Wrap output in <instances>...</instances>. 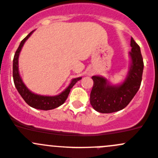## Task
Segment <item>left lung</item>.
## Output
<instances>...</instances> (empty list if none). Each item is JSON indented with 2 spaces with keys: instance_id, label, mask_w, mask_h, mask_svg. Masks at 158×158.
I'll list each match as a JSON object with an SVG mask.
<instances>
[{
  "instance_id": "8db88e82",
  "label": "left lung",
  "mask_w": 158,
  "mask_h": 158,
  "mask_svg": "<svg viewBox=\"0 0 158 158\" xmlns=\"http://www.w3.org/2000/svg\"><path fill=\"white\" fill-rule=\"evenodd\" d=\"M131 59L130 70L126 80L119 86H112L104 77L93 76L94 84L90 95V103L96 111L110 114L119 111L128 105L141 85L143 59L139 46L131 38Z\"/></svg>"
}]
</instances>
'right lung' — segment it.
Returning <instances> with one entry per match:
<instances>
[{
	"mask_svg": "<svg viewBox=\"0 0 158 158\" xmlns=\"http://www.w3.org/2000/svg\"><path fill=\"white\" fill-rule=\"evenodd\" d=\"M33 32H34V30L30 32V34L22 40L16 52H15L14 59H13V81H14V84H15V86L16 88L17 91L19 92V93L20 94L22 98L25 100V102L29 106H30L33 108H35V109L48 110L55 109V108L58 107V106L64 103V102L67 99L68 95H69L70 89L73 88V85L78 81H80L81 79V77H77L73 79L70 85L67 87V89L64 92H62L61 94H59V95H56V96H44V95H39L30 92L26 87V85L23 84V81H22L21 77L19 76L18 68V59L22 47L23 46L26 40L30 37V36L31 35Z\"/></svg>",
	"mask_w": 158,
	"mask_h": 158,
	"instance_id": "obj_1",
	"label": "right lung"
}]
</instances>
